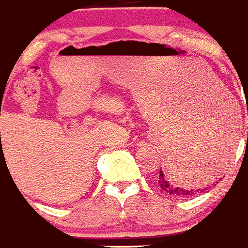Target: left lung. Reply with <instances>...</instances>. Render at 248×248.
Returning <instances> with one entry per match:
<instances>
[{"label": "left lung", "instance_id": "obj_1", "mask_svg": "<svg viewBox=\"0 0 248 248\" xmlns=\"http://www.w3.org/2000/svg\"><path fill=\"white\" fill-rule=\"evenodd\" d=\"M217 157H219V155H213V152L202 154L201 157H200L197 161L195 160L196 166L194 164L192 165L191 162H189L188 166H189V168H193V166H195L196 170H199V173H201L199 171L200 170L206 173V171H209V169H213V165L214 162L217 161ZM157 184L158 187H160V189H162L165 193H169V195L174 196V197H188V196H195L197 195V193H202V192H205L206 189H207V188H203V189L202 188H199V189H186V188L178 187L177 183H175L174 180H170L169 178L165 177L162 171L158 173Z\"/></svg>", "mask_w": 248, "mask_h": 248}]
</instances>
